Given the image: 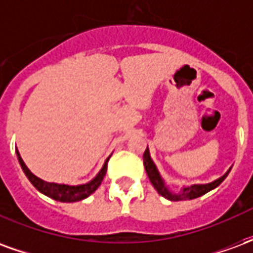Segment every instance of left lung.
<instances>
[{
  "instance_id": "1",
  "label": "left lung",
  "mask_w": 253,
  "mask_h": 253,
  "mask_svg": "<svg viewBox=\"0 0 253 253\" xmlns=\"http://www.w3.org/2000/svg\"><path fill=\"white\" fill-rule=\"evenodd\" d=\"M143 165H145V170L148 173L150 183L153 184V187L157 190L160 195L167 198L168 201H190V199H195V198L205 195L209 191L217 188L226 179V176L230 172V169H229L225 175L221 176L217 180L211 181V183H207V184H192V186L183 187L179 192H173V191H170L168 188V186L165 184L164 179L160 175L159 169H157V167L153 163V160L150 159V153H149L148 148H146L145 153H143Z\"/></svg>"
}]
</instances>
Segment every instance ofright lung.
<instances>
[{"mask_svg": "<svg viewBox=\"0 0 253 253\" xmlns=\"http://www.w3.org/2000/svg\"><path fill=\"white\" fill-rule=\"evenodd\" d=\"M16 154H17V159H19V163L21 165V169L24 170L25 176L28 177V180L32 183V186L35 187L36 190L42 192V194H44L46 196H48V198L54 199V201L66 202V203L83 201L85 198H88L90 194H93L94 191L99 188L103 179H104L105 172H107V163L110 160V157L105 160L103 168L100 169L99 173L94 176L90 181L85 183V184H80V186H67V184H58V183H48V181L42 180L41 177L34 175L27 168V165L24 164V161L21 159L17 149H16Z\"/></svg>", "mask_w": 253, "mask_h": 253, "instance_id": "right-lung-1", "label": "right lung"}]
</instances>
